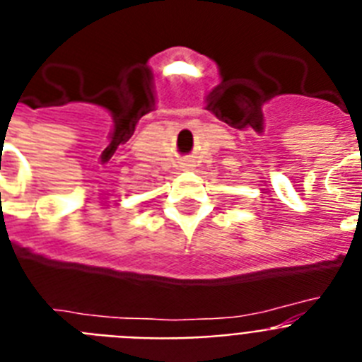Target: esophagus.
Here are the masks:
<instances>
[{
    "instance_id": "1",
    "label": "esophagus",
    "mask_w": 362,
    "mask_h": 362,
    "mask_svg": "<svg viewBox=\"0 0 362 362\" xmlns=\"http://www.w3.org/2000/svg\"><path fill=\"white\" fill-rule=\"evenodd\" d=\"M186 167H187V163H186Z\"/></svg>"
}]
</instances>
